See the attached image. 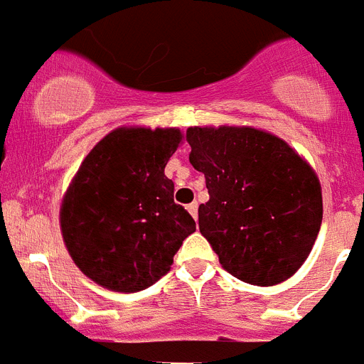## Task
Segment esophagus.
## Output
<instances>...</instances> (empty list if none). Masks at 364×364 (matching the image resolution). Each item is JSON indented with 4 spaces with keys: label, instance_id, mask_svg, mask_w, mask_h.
Returning a JSON list of instances; mask_svg holds the SVG:
<instances>
[{
    "label": "esophagus",
    "instance_id": "obj_1",
    "mask_svg": "<svg viewBox=\"0 0 364 364\" xmlns=\"http://www.w3.org/2000/svg\"><path fill=\"white\" fill-rule=\"evenodd\" d=\"M197 208H199V206H197V203H191V205H188V212H190L193 220H197Z\"/></svg>",
    "mask_w": 364,
    "mask_h": 364
}]
</instances>
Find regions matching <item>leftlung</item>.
<instances>
[{
    "label": "left lung",
    "mask_w": 364,
    "mask_h": 364,
    "mask_svg": "<svg viewBox=\"0 0 364 364\" xmlns=\"http://www.w3.org/2000/svg\"><path fill=\"white\" fill-rule=\"evenodd\" d=\"M190 164L205 174L199 231L229 274L269 287L291 278L318 238L316 171L286 141L250 126L188 127Z\"/></svg>",
    "instance_id": "left-lung-1"
}]
</instances>
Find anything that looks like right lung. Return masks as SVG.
<instances>
[{
	"label": "right lung",
	"mask_w": 364,
	"mask_h": 364,
	"mask_svg": "<svg viewBox=\"0 0 364 364\" xmlns=\"http://www.w3.org/2000/svg\"><path fill=\"white\" fill-rule=\"evenodd\" d=\"M182 139L176 127H116L73 176L60 206L63 242L78 269L101 287L146 289L167 274L184 238L196 231L165 176Z\"/></svg>",
	"instance_id": "add662e5"
}]
</instances>
